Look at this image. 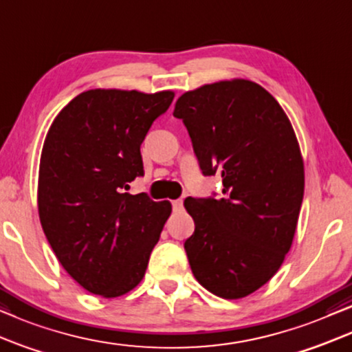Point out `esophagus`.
<instances>
[{"label":"esophagus","mask_w":352,"mask_h":352,"mask_svg":"<svg viewBox=\"0 0 352 352\" xmlns=\"http://www.w3.org/2000/svg\"><path fill=\"white\" fill-rule=\"evenodd\" d=\"M172 208H173V210H182V208H184V199L172 201Z\"/></svg>","instance_id":"obj_1"}]
</instances>
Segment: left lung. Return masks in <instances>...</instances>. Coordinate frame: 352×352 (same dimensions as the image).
<instances>
[{
  "label": "left lung",
  "mask_w": 352,
  "mask_h": 352,
  "mask_svg": "<svg viewBox=\"0 0 352 352\" xmlns=\"http://www.w3.org/2000/svg\"><path fill=\"white\" fill-rule=\"evenodd\" d=\"M184 120L204 175L222 173V198H186L195 233L185 251L195 278L240 299L277 274L296 232L304 162L292 122L261 85L235 78L186 91Z\"/></svg>",
  "instance_id": "8db88e82"
}]
</instances>
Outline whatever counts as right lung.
Segmentation results:
<instances>
[{
  "instance_id": "right-lung-1",
  "label": "right lung",
  "mask_w": 352,
  "mask_h": 352,
  "mask_svg": "<svg viewBox=\"0 0 352 352\" xmlns=\"http://www.w3.org/2000/svg\"><path fill=\"white\" fill-rule=\"evenodd\" d=\"M173 91L88 90L56 116L38 172V214L65 272L87 292L117 298L142 282L172 212L130 195L143 175L140 146Z\"/></svg>"
}]
</instances>
